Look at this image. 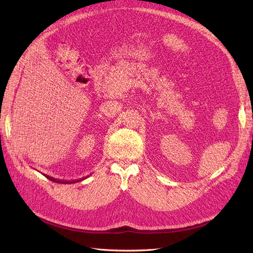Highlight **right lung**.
Wrapping results in <instances>:
<instances>
[{"label":"right lung","instance_id":"right-lung-1","mask_svg":"<svg viewBox=\"0 0 253 253\" xmlns=\"http://www.w3.org/2000/svg\"><path fill=\"white\" fill-rule=\"evenodd\" d=\"M44 176L46 178H48L49 180H51V181H55V182H60V183H75V182H78V181H82L83 179H85V178H80V179H77V180H61V179H57V178H53V177H50V176H48V175H45L44 174Z\"/></svg>","mask_w":253,"mask_h":253}]
</instances>
